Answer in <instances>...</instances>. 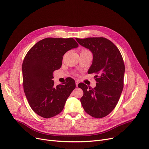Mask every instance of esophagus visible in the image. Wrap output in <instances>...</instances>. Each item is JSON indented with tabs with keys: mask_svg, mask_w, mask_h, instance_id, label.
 I'll use <instances>...</instances> for the list:
<instances>
[{
	"mask_svg": "<svg viewBox=\"0 0 149 149\" xmlns=\"http://www.w3.org/2000/svg\"><path fill=\"white\" fill-rule=\"evenodd\" d=\"M79 80H75V84H76V87H78V84H79Z\"/></svg>",
	"mask_w": 149,
	"mask_h": 149,
	"instance_id": "obj_1",
	"label": "esophagus"
}]
</instances>
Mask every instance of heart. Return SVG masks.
I'll return each mask as SVG.
<instances>
[{"instance_id":"1","label":"heart","mask_w":149,"mask_h":149,"mask_svg":"<svg viewBox=\"0 0 149 149\" xmlns=\"http://www.w3.org/2000/svg\"><path fill=\"white\" fill-rule=\"evenodd\" d=\"M90 52V51H89V50H88V49H82V50H81V52Z\"/></svg>"}]
</instances>
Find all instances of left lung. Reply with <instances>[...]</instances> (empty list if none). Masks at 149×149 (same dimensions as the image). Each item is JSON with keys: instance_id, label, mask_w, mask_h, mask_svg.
<instances>
[{"instance_id": "left-lung-1", "label": "left lung", "mask_w": 149, "mask_h": 149, "mask_svg": "<svg viewBox=\"0 0 149 149\" xmlns=\"http://www.w3.org/2000/svg\"><path fill=\"white\" fill-rule=\"evenodd\" d=\"M75 39L92 52V64L88 73L95 74L97 81L94 88H88L83 83L78 85L83 91L81 105L91 116L103 118L113 110L123 89L125 66L123 57L118 48L104 37Z\"/></svg>"}]
</instances>
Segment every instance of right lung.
I'll list each match as a JSON object with an SVG mask.
<instances>
[{"instance_id": "obj_1", "label": "right lung", "mask_w": 149, "mask_h": 149, "mask_svg": "<svg viewBox=\"0 0 149 149\" xmlns=\"http://www.w3.org/2000/svg\"><path fill=\"white\" fill-rule=\"evenodd\" d=\"M79 44L72 38L48 37L36 43L27 52L22 63L23 85L33 111L45 118L60 113L75 88L74 79L54 86L53 72L60 69L63 56Z\"/></svg>"}]
</instances>
